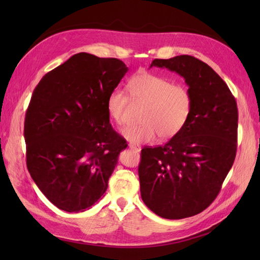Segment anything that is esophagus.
Returning a JSON list of instances; mask_svg holds the SVG:
<instances>
[{
	"label": "esophagus",
	"instance_id": "esophagus-1",
	"mask_svg": "<svg viewBox=\"0 0 260 260\" xmlns=\"http://www.w3.org/2000/svg\"><path fill=\"white\" fill-rule=\"evenodd\" d=\"M128 146H129L131 150H135L136 152H141V146H140V145H137V144H132V143H131V144H129Z\"/></svg>",
	"mask_w": 260,
	"mask_h": 260
}]
</instances>
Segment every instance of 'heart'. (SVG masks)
<instances>
[{
	"label": "heart",
	"instance_id": "1",
	"mask_svg": "<svg viewBox=\"0 0 260 260\" xmlns=\"http://www.w3.org/2000/svg\"><path fill=\"white\" fill-rule=\"evenodd\" d=\"M127 89L134 102L144 104L140 115L141 124L126 126L120 131L132 144L150 143L156 135L161 140L172 139L185 126L191 115L192 97L183 85L144 71L131 77ZM127 104L128 96L119 88L107 96V114L116 124H123Z\"/></svg>",
	"mask_w": 260,
	"mask_h": 260
}]
</instances>
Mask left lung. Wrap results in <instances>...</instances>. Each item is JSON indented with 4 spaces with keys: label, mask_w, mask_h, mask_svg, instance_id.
<instances>
[{
    "label": "left lung",
    "mask_w": 260,
    "mask_h": 260,
    "mask_svg": "<svg viewBox=\"0 0 260 260\" xmlns=\"http://www.w3.org/2000/svg\"><path fill=\"white\" fill-rule=\"evenodd\" d=\"M152 67L183 77L192 109L185 126L167 144L142 150V200L162 218L192 217L213 202L234 164L237 103L221 77L194 57L154 59Z\"/></svg>",
    "instance_id": "1"
}]
</instances>
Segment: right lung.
I'll list each match as a JSON object with an SVG mask.
<instances>
[{
	"label": "right lung",
	"instance_id": "1",
	"mask_svg": "<svg viewBox=\"0 0 260 260\" xmlns=\"http://www.w3.org/2000/svg\"><path fill=\"white\" fill-rule=\"evenodd\" d=\"M127 70L119 59L80 52L43 76L32 93L26 167L60 210L85 211L107 190L127 143L109 123L106 101Z\"/></svg>",
	"mask_w": 260,
	"mask_h": 260
}]
</instances>
